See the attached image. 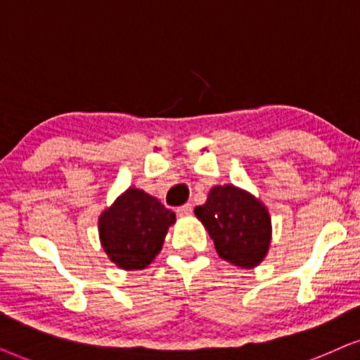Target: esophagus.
<instances>
[{
  "label": "esophagus",
  "instance_id": "obj_1",
  "mask_svg": "<svg viewBox=\"0 0 360 360\" xmlns=\"http://www.w3.org/2000/svg\"><path fill=\"white\" fill-rule=\"evenodd\" d=\"M177 215H191L193 214V204H184L181 205V207L176 209Z\"/></svg>",
  "mask_w": 360,
  "mask_h": 360
}]
</instances>
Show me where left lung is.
Masks as SVG:
<instances>
[{
  "label": "left lung",
  "instance_id": "left-lung-1",
  "mask_svg": "<svg viewBox=\"0 0 360 360\" xmlns=\"http://www.w3.org/2000/svg\"><path fill=\"white\" fill-rule=\"evenodd\" d=\"M195 217L212 237L220 258L252 268L265 258L271 238V220L260 200L233 186H215Z\"/></svg>",
  "mask_w": 360,
  "mask_h": 360
}]
</instances>
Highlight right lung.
<instances>
[{
    "instance_id": "obj_1",
    "label": "right lung",
    "mask_w": 360,
    "mask_h": 360,
    "mask_svg": "<svg viewBox=\"0 0 360 360\" xmlns=\"http://www.w3.org/2000/svg\"><path fill=\"white\" fill-rule=\"evenodd\" d=\"M176 214L140 189H128L100 215L98 230L103 250L123 270L150 265L165 242Z\"/></svg>"
}]
</instances>
